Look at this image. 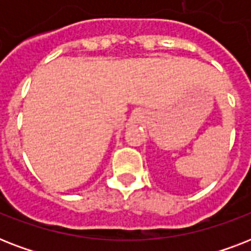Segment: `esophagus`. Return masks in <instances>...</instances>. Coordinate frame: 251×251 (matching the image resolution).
I'll return each instance as SVG.
<instances>
[{
  "instance_id": "34e87169",
  "label": "esophagus",
  "mask_w": 251,
  "mask_h": 251,
  "mask_svg": "<svg viewBox=\"0 0 251 251\" xmlns=\"http://www.w3.org/2000/svg\"><path fill=\"white\" fill-rule=\"evenodd\" d=\"M134 118H137V116H135V117H134Z\"/></svg>"
}]
</instances>
